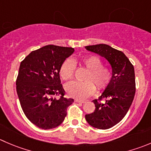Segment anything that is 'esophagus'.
Returning a JSON list of instances; mask_svg holds the SVG:
<instances>
[{
  "label": "esophagus",
  "mask_w": 151,
  "mask_h": 151,
  "mask_svg": "<svg viewBox=\"0 0 151 151\" xmlns=\"http://www.w3.org/2000/svg\"><path fill=\"white\" fill-rule=\"evenodd\" d=\"M74 102H79V103H85V102H86V101L80 100V99H74Z\"/></svg>",
  "instance_id": "obj_1"
}]
</instances>
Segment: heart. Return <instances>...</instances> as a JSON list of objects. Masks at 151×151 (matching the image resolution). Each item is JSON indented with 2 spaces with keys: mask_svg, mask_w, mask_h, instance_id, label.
<instances>
[{
  "mask_svg": "<svg viewBox=\"0 0 151 151\" xmlns=\"http://www.w3.org/2000/svg\"><path fill=\"white\" fill-rule=\"evenodd\" d=\"M78 63L88 70L85 80L86 82H71L65 86V91L70 96L76 99H86L94 91V86L97 89H103L110 83L111 71L108 68L102 66V60L95 56L81 58ZM75 64L71 59H66L60 68V75L63 80H71L74 75Z\"/></svg>",
  "mask_w": 151,
  "mask_h": 151,
  "instance_id": "1",
  "label": "heart"
}]
</instances>
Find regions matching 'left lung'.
I'll use <instances>...</instances> for the list:
<instances>
[{
	"instance_id": "1",
	"label": "left lung",
	"mask_w": 151,
	"mask_h": 151,
	"mask_svg": "<svg viewBox=\"0 0 151 151\" xmlns=\"http://www.w3.org/2000/svg\"><path fill=\"white\" fill-rule=\"evenodd\" d=\"M86 50L105 58L112 69L110 83L99 96L93 100L95 111L86 115L88 123L93 128L105 130L119 123L129 110L136 92L134 65L123 52L106 44L86 46Z\"/></svg>"
}]
</instances>
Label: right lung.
<instances>
[{"label":"right lung","mask_w":151,"mask_h":151,"mask_svg":"<svg viewBox=\"0 0 151 151\" xmlns=\"http://www.w3.org/2000/svg\"><path fill=\"white\" fill-rule=\"evenodd\" d=\"M74 52L71 47L48 45L32 52L20 63L16 80L17 96L26 116L38 128L59 126L74 102L63 96L60 78L61 65Z\"/></svg>","instance_id":"1"}]
</instances>
